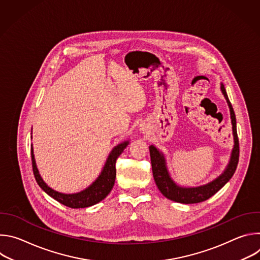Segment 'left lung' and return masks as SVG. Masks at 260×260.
Wrapping results in <instances>:
<instances>
[{
    "instance_id": "8db88e82",
    "label": "left lung",
    "mask_w": 260,
    "mask_h": 260,
    "mask_svg": "<svg viewBox=\"0 0 260 260\" xmlns=\"http://www.w3.org/2000/svg\"><path fill=\"white\" fill-rule=\"evenodd\" d=\"M221 90H222V93L224 94V96L229 103L230 109H231L233 132H234V137H235V147L233 149L230 165L226 168L225 172L220 177H218L213 182L205 185V186L196 187V188L179 187L173 182V180L169 176L162 154L156 149L154 146L149 147L152 173H153L155 183L157 185L158 189L160 190V192L167 199H169L171 201L181 203V204H197V203L207 201L208 199L213 197L217 191H219L222 187L224 186V185L230 181V179L234 176V174L237 170V167L239 164V156H240V146H239V138H238V133H237L236 115H235L233 106L229 100V96H228V93H226V90H225L223 84H221Z\"/></svg>"
}]
</instances>
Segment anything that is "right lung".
<instances>
[{
  "label": "right lung",
  "mask_w": 260,
  "mask_h": 260,
  "mask_svg": "<svg viewBox=\"0 0 260 260\" xmlns=\"http://www.w3.org/2000/svg\"><path fill=\"white\" fill-rule=\"evenodd\" d=\"M127 145V142L121 143L120 145L116 146L112 152L110 153L108 160L104 167V170L100 177L90 185L88 188L85 190L74 193V194H63L57 191H54L50 187H48L45 184V182L42 180V178L39 175L38 169L36 167L35 158L32 149H30L31 152V166H32V172L35 179L38 183L39 186L51 198L56 200L58 203L72 208V209H79V208H87L90 206H93L101 201H103L109 193L112 190L114 186V182L116 178V160L118 156L122 153V151L125 149Z\"/></svg>",
  "instance_id": "right-lung-1"
}]
</instances>
